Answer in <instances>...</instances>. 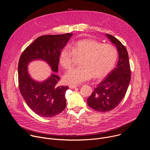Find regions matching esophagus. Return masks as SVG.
<instances>
[{"mask_svg":"<svg viewBox=\"0 0 150 150\" xmlns=\"http://www.w3.org/2000/svg\"><path fill=\"white\" fill-rule=\"evenodd\" d=\"M78 87L77 85H69V88H71V89L75 88H76V87Z\"/></svg>","mask_w":150,"mask_h":150,"instance_id":"1","label":"esophagus"}]
</instances>
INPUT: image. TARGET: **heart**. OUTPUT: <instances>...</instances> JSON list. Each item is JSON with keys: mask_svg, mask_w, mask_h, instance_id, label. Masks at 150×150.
<instances>
[{"mask_svg": "<svg viewBox=\"0 0 150 150\" xmlns=\"http://www.w3.org/2000/svg\"><path fill=\"white\" fill-rule=\"evenodd\" d=\"M74 56L81 57L79 67L73 68L63 75V81L75 85L90 79L101 78L114 68L118 53L115 46L103 44L94 39H82L64 47L60 52L59 62L65 69H69Z\"/></svg>", "mask_w": 150, "mask_h": 150, "instance_id": "1", "label": "heart"}]
</instances>
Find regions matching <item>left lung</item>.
I'll return each instance as SVG.
<instances>
[{
    "label": "left lung",
    "mask_w": 150,
    "mask_h": 150,
    "mask_svg": "<svg viewBox=\"0 0 150 150\" xmlns=\"http://www.w3.org/2000/svg\"><path fill=\"white\" fill-rule=\"evenodd\" d=\"M119 54L117 65L97 85L87 99L88 105L96 111L109 112L116 108L125 97L131 81V68L127 52L122 42L113 35L106 34Z\"/></svg>",
    "instance_id": "1"
}]
</instances>
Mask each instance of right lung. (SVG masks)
Wrapping results in <instances>:
<instances>
[{"label": "right lung", "instance_id": "right-lung-1", "mask_svg": "<svg viewBox=\"0 0 150 150\" xmlns=\"http://www.w3.org/2000/svg\"><path fill=\"white\" fill-rule=\"evenodd\" d=\"M72 33L45 35L37 38L23 52L18 63V83L20 93L29 108L44 117L55 116L65 109V93L69 87L58 86L60 78L54 72L42 82L33 79L28 72V63L34 60L46 62L53 72H58L59 55Z\"/></svg>", "mask_w": 150, "mask_h": 150}]
</instances>
